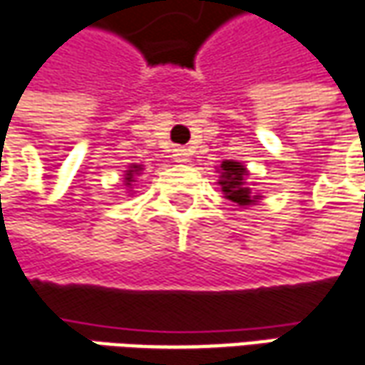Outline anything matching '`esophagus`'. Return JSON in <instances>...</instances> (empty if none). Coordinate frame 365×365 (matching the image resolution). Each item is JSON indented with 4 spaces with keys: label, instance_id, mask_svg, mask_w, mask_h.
I'll return each mask as SVG.
<instances>
[{
    "label": "esophagus",
    "instance_id": "34e87169",
    "mask_svg": "<svg viewBox=\"0 0 365 365\" xmlns=\"http://www.w3.org/2000/svg\"><path fill=\"white\" fill-rule=\"evenodd\" d=\"M173 159L178 163H187L190 161V153H187V149H175L173 151Z\"/></svg>",
    "mask_w": 365,
    "mask_h": 365
}]
</instances>
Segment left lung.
I'll return each instance as SVG.
<instances>
[{
  "label": "left lung",
  "instance_id": "obj_1",
  "mask_svg": "<svg viewBox=\"0 0 365 365\" xmlns=\"http://www.w3.org/2000/svg\"><path fill=\"white\" fill-rule=\"evenodd\" d=\"M216 171H218V182L216 183L220 185V192L235 206L247 208V206H251V204H255V202L262 200L259 194H255L251 190L249 180H247L249 171H247V167L243 163L229 159V161H222Z\"/></svg>",
  "mask_w": 365,
  "mask_h": 365
}]
</instances>
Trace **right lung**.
Here are the masks:
<instances>
[{
	"label": "right lung",
	"mask_w": 365,
	"mask_h": 365,
	"mask_svg": "<svg viewBox=\"0 0 365 365\" xmlns=\"http://www.w3.org/2000/svg\"><path fill=\"white\" fill-rule=\"evenodd\" d=\"M145 167L143 165H136V163H130L128 169L124 171V178H122V182H124V187H126V194L128 196H133L135 194V182L136 178L140 175V171H143Z\"/></svg>",
	"instance_id": "1"
}]
</instances>
